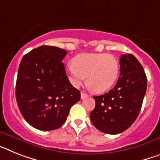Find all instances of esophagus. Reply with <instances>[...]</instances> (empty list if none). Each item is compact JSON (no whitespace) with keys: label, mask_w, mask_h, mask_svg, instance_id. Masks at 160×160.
<instances>
[{"label":"esophagus","mask_w":160,"mask_h":160,"mask_svg":"<svg viewBox=\"0 0 160 160\" xmlns=\"http://www.w3.org/2000/svg\"><path fill=\"white\" fill-rule=\"evenodd\" d=\"M89 97V95L87 94H86V93L84 92H82L81 93V98L82 99H84V98H86Z\"/></svg>","instance_id":"obj_1"}]
</instances>
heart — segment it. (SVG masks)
<instances>
[{
	"mask_svg": "<svg viewBox=\"0 0 160 160\" xmlns=\"http://www.w3.org/2000/svg\"><path fill=\"white\" fill-rule=\"evenodd\" d=\"M120 70L119 62L113 55L104 53H81L66 66V71L73 87H79L87 77V84L95 93H103L116 82Z\"/></svg>",
	"mask_w": 160,
	"mask_h": 160,
	"instance_id": "heart-1",
	"label": "heart"
}]
</instances>
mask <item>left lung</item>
<instances>
[{"label":"left lung","mask_w":160,"mask_h":160,"mask_svg":"<svg viewBox=\"0 0 160 160\" xmlns=\"http://www.w3.org/2000/svg\"><path fill=\"white\" fill-rule=\"evenodd\" d=\"M120 77L108 93L94 96L95 107L90 118L93 125L106 134L116 135L129 128L138 117L147 90V76L131 53L120 57Z\"/></svg>","instance_id":"8db88e82"}]
</instances>
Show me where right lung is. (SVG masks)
<instances>
[{"label": "right lung", "instance_id": "right-lung-1", "mask_svg": "<svg viewBox=\"0 0 160 160\" xmlns=\"http://www.w3.org/2000/svg\"><path fill=\"white\" fill-rule=\"evenodd\" d=\"M67 54L56 46H42L24 55L16 83V99L27 122L41 131H53L66 122L81 94L66 75L62 59Z\"/></svg>", "mask_w": 160, "mask_h": 160}]
</instances>
